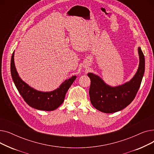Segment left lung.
I'll use <instances>...</instances> for the list:
<instances>
[{"label": "left lung", "instance_id": "left-lung-1", "mask_svg": "<svg viewBox=\"0 0 154 154\" xmlns=\"http://www.w3.org/2000/svg\"><path fill=\"white\" fill-rule=\"evenodd\" d=\"M139 65L134 76L129 81L112 87L105 82L98 75L88 73L91 79L90 100L98 110L110 114L124 109L130 104L138 92L145 72V57L140 47H138Z\"/></svg>", "mask_w": 154, "mask_h": 154}]
</instances>
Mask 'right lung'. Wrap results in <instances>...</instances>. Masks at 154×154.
I'll use <instances>...</instances> for the list:
<instances>
[{
	"instance_id": "add662e5",
	"label": "right lung",
	"mask_w": 154,
	"mask_h": 154,
	"mask_svg": "<svg viewBox=\"0 0 154 154\" xmlns=\"http://www.w3.org/2000/svg\"><path fill=\"white\" fill-rule=\"evenodd\" d=\"M14 51L11 61V72L14 83L23 100L32 108L40 110L52 111L57 109L63 102L66 94L76 79L73 75L66 79L56 89L50 92L35 90L23 81L16 70Z\"/></svg>"
}]
</instances>
